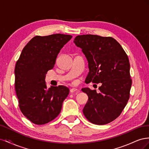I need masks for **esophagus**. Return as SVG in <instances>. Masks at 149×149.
Returning a JSON list of instances; mask_svg holds the SVG:
<instances>
[{
  "mask_svg": "<svg viewBox=\"0 0 149 149\" xmlns=\"http://www.w3.org/2000/svg\"><path fill=\"white\" fill-rule=\"evenodd\" d=\"M74 92H78V89L76 88H71L70 89V93H73Z\"/></svg>",
  "mask_w": 149,
  "mask_h": 149,
  "instance_id": "34e87169",
  "label": "esophagus"
}]
</instances>
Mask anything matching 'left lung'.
Returning a JSON list of instances; mask_svg holds the SVG:
<instances>
[{
    "label": "left lung",
    "instance_id": "left-lung-1",
    "mask_svg": "<svg viewBox=\"0 0 149 149\" xmlns=\"http://www.w3.org/2000/svg\"><path fill=\"white\" fill-rule=\"evenodd\" d=\"M74 43L82 49L88 61L86 83H101L98 92L88 88L81 89L88 96L83 114L93 124L109 123L119 116L130 97L132 79L128 56L111 37L78 35Z\"/></svg>",
    "mask_w": 149,
    "mask_h": 149
}]
</instances>
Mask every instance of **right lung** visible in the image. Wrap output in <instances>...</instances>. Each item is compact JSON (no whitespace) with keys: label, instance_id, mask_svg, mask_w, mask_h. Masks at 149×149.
Here are the masks:
<instances>
[{"label":"right lung","instance_id":"add662e5","mask_svg":"<svg viewBox=\"0 0 149 149\" xmlns=\"http://www.w3.org/2000/svg\"><path fill=\"white\" fill-rule=\"evenodd\" d=\"M72 36H35L22 49L15 68V89L21 112L31 123L43 125L55 119L70 90L64 86L48 89L45 78L53 69L61 49Z\"/></svg>","mask_w":149,"mask_h":149}]
</instances>
